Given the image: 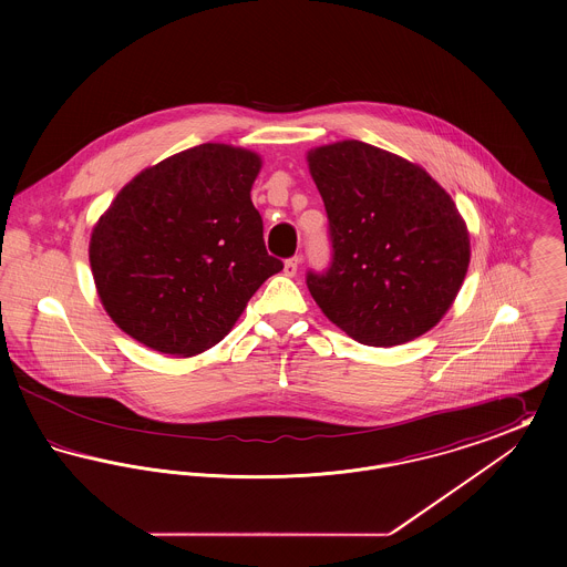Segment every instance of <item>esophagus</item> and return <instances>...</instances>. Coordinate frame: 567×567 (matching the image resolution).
I'll list each match as a JSON object with an SVG mask.
<instances>
[{
	"mask_svg": "<svg viewBox=\"0 0 567 567\" xmlns=\"http://www.w3.org/2000/svg\"><path fill=\"white\" fill-rule=\"evenodd\" d=\"M297 268H299V259L297 257H291V259L285 261V274L287 276H296Z\"/></svg>",
	"mask_w": 567,
	"mask_h": 567,
	"instance_id": "esophagus-1",
	"label": "esophagus"
}]
</instances>
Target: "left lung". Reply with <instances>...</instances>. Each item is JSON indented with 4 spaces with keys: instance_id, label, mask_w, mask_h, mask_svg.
Segmentation results:
<instances>
[{
    "instance_id": "left-lung-1",
    "label": "left lung",
    "mask_w": 567,
    "mask_h": 567,
    "mask_svg": "<svg viewBox=\"0 0 567 567\" xmlns=\"http://www.w3.org/2000/svg\"><path fill=\"white\" fill-rule=\"evenodd\" d=\"M331 264L306 285L331 323L368 347L410 342L446 315L470 266L455 202L432 176L359 140L308 153Z\"/></svg>"
}]
</instances>
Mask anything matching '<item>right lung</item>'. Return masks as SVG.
<instances>
[{
	"mask_svg": "<svg viewBox=\"0 0 567 567\" xmlns=\"http://www.w3.org/2000/svg\"><path fill=\"white\" fill-rule=\"evenodd\" d=\"M261 157L199 144L140 172L89 243L97 296L140 344L193 357L218 344L255 291L282 270L250 202Z\"/></svg>",
	"mask_w": 567,
	"mask_h": 567,
	"instance_id": "obj_1",
	"label": "right lung"
}]
</instances>
